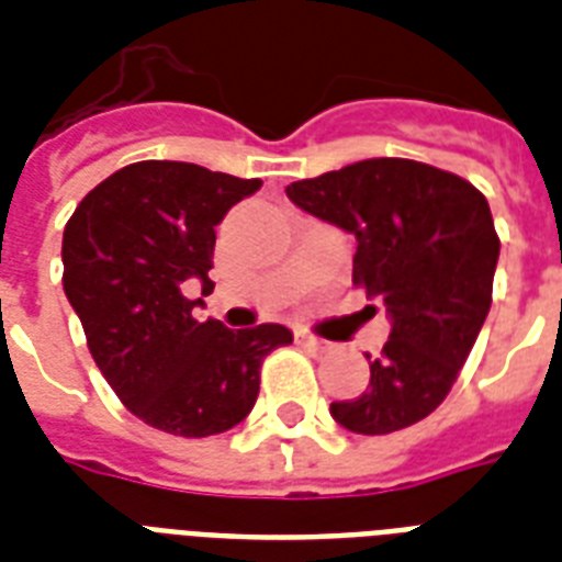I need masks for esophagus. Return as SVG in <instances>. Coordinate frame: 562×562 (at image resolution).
<instances>
[{
    "mask_svg": "<svg viewBox=\"0 0 562 562\" xmlns=\"http://www.w3.org/2000/svg\"><path fill=\"white\" fill-rule=\"evenodd\" d=\"M294 338H297L300 347H308V350H315V352H326V350H329V344L321 341L317 335L303 333V329H297V335H294Z\"/></svg>",
    "mask_w": 562,
    "mask_h": 562,
    "instance_id": "34e87169",
    "label": "esophagus"
}]
</instances>
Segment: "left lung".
<instances>
[{"instance_id":"8db88e82","label":"left lung","mask_w":562,"mask_h":562,"mask_svg":"<svg viewBox=\"0 0 562 562\" xmlns=\"http://www.w3.org/2000/svg\"><path fill=\"white\" fill-rule=\"evenodd\" d=\"M285 194L356 236L352 282L391 317L368 391L333 402L335 423L356 435L414 426L452 391L493 303L498 236L487 198L452 171L400 157L297 180Z\"/></svg>"}]
</instances>
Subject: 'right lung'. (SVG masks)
Masks as SVG:
<instances>
[{"label":"right lung","mask_w":562,"mask_h":562,"mask_svg":"<svg viewBox=\"0 0 562 562\" xmlns=\"http://www.w3.org/2000/svg\"><path fill=\"white\" fill-rule=\"evenodd\" d=\"M262 187L194 162L143 160L113 171L64 229V291L116 396L148 426L210 437L238 426L259 396L280 324L227 329L194 321L189 285L212 291L215 227Z\"/></svg>","instance_id":"1"}]
</instances>
